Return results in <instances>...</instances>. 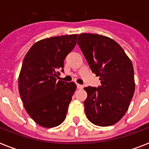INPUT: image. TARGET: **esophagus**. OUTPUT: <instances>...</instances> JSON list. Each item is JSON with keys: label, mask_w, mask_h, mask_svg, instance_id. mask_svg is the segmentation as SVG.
<instances>
[{"label": "esophagus", "mask_w": 149, "mask_h": 149, "mask_svg": "<svg viewBox=\"0 0 149 149\" xmlns=\"http://www.w3.org/2000/svg\"><path fill=\"white\" fill-rule=\"evenodd\" d=\"M77 88L78 89H82L84 86H83V85H81V84H77Z\"/></svg>", "instance_id": "1"}]
</instances>
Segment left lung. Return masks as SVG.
Masks as SVG:
<instances>
[{
    "label": "left lung",
    "mask_w": 149,
    "mask_h": 149,
    "mask_svg": "<svg viewBox=\"0 0 149 149\" xmlns=\"http://www.w3.org/2000/svg\"><path fill=\"white\" fill-rule=\"evenodd\" d=\"M93 73L100 77L98 88L87 86L84 110L93 125L111 126L123 118L134 93L133 65L112 38L97 34L79 35L78 42Z\"/></svg>",
    "instance_id": "1"
}]
</instances>
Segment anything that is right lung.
<instances>
[{
  "mask_svg": "<svg viewBox=\"0 0 149 149\" xmlns=\"http://www.w3.org/2000/svg\"><path fill=\"white\" fill-rule=\"evenodd\" d=\"M77 34L56 36L36 42L24 56L18 91L27 113L43 127L64 121L77 85L58 80L64 59L77 44Z\"/></svg>",
  "mask_w": 149,
  "mask_h": 149,
  "instance_id": "obj_1",
  "label": "right lung"
}]
</instances>
